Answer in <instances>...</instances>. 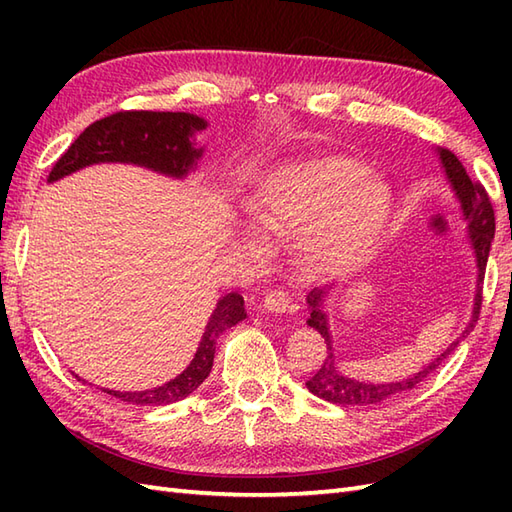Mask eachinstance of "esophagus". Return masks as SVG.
Returning <instances> with one entry per match:
<instances>
[{"label": "esophagus", "instance_id": "esophagus-1", "mask_svg": "<svg viewBox=\"0 0 512 512\" xmlns=\"http://www.w3.org/2000/svg\"><path fill=\"white\" fill-rule=\"evenodd\" d=\"M264 308L268 310V312H275V314H281V312H288V310H292L295 306H290V297H288V292H284V290H279V288H275V290H268L266 295H264Z\"/></svg>", "mask_w": 512, "mask_h": 512}]
</instances>
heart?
<instances>
[{"instance_id": "1", "label": "heart", "mask_w": 512, "mask_h": 512, "mask_svg": "<svg viewBox=\"0 0 512 512\" xmlns=\"http://www.w3.org/2000/svg\"><path fill=\"white\" fill-rule=\"evenodd\" d=\"M246 209L268 233L306 228V246L323 264L350 268L367 262L391 222L394 198L383 180L354 158L297 160L270 171L248 195ZM248 246H259L255 235Z\"/></svg>"}]
</instances>
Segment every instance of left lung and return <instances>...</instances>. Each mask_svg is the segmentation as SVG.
<instances>
[{"label": "left lung", "mask_w": 512, "mask_h": 512, "mask_svg": "<svg viewBox=\"0 0 512 512\" xmlns=\"http://www.w3.org/2000/svg\"><path fill=\"white\" fill-rule=\"evenodd\" d=\"M438 156L442 160L444 173H447L451 187L460 200L462 215L466 220V226H469V242H471V248L475 253L477 288H475L471 323L466 325L464 332L447 347V350H444L438 358H433L431 363L424 365L418 374H413L405 380H398V383H363V380L347 378L341 372L339 361H336V354H334V347H332L334 341H332V334L328 328V314L323 312V297L328 295V292L314 288L308 295V306H310L308 325L317 330L325 339V345H328V356H325V361L319 367V372L306 383V387L312 391L314 396L334 402V405H376V402H380V400H387L391 396L400 394V391L416 387L420 380H424L433 372V369H438V365L444 361V358H447L455 350V347L460 345V341L466 339V334L475 328V321H477V317H480V308H482L484 270H486V262H488V253H491V242L495 237V213H493L491 200H488V193L484 191L480 182H473L469 178V173H466L458 156L442 147L438 149Z\"/></svg>", "instance_id": "left-lung-1"}]
</instances>
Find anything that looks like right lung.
Segmentation results:
<instances>
[{
	"label": "right lung",
	"mask_w": 512,
	"mask_h": 512,
	"mask_svg": "<svg viewBox=\"0 0 512 512\" xmlns=\"http://www.w3.org/2000/svg\"><path fill=\"white\" fill-rule=\"evenodd\" d=\"M202 129H206L204 118L187 112H116L85 127V132L52 167L48 182L70 176V173L96 165V162H129V165L147 167L171 178H187L202 158L204 149H195L193 145V134ZM244 319V297L237 292H228L217 301V308L206 323L198 352L182 374L165 385L145 391H103L140 407L171 405V402L187 398L211 374L215 343L220 334Z\"/></svg>",
	"instance_id": "1"
}]
</instances>
